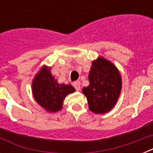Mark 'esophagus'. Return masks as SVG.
<instances>
[{
  "mask_svg": "<svg viewBox=\"0 0 153 153\" xmlns=\"http://www.w3.org/2000/svg\"><path fill=\"white\" fill-rule=\"evenodd\" d=\"M73 86H74V87L75 88V90L76 91H79L80 89H81V86H80V82L79 81H75L74 82V83H73Z\"/></svg>",
  "mask_w": 153,
  "mask_h": 153,
  "instance_id": "obj_1",
  "label": "esophagus"
}]
</instances>
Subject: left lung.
Returning a JSON list of instances; mask_svg holds the SVG:
<instances>
[{"instance_id":"left-lung-1","label":"left lung","mask_w":153,"mask_h":153,"mask_svg":"<svg viewBox=\"0 0 153 153\" xmlns=\"http://www.w3.org/2000/svg\"><path fill=\"white\" fill-rule=\"evenodd\" d=\"M90 85L82 89L89 109L94 114H105L115 105L121 90V77L112 62L99 57L92 62L89 73Z\"/></svg>"}]
</instances>
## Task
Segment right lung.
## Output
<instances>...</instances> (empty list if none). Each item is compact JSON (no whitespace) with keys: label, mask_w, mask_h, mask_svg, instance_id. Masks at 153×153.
Segmentation results:
<instances>
[{"label":"right lung","mask_w":153,"mask_h":153,"mask_svg":"<svg viewBox=\"0 0 153 153\" xmlns=\"http://www.w3.org/2000/svg\"><path fill=\"white\" fill-rule=\"evenodd\" d=\"M74 91L71 85L58 83L48 67H42L32 82V93L37 103L53 113L62 109L65 97Z\"/></svg>","instance_id":"obj_1"}]
</instances>
